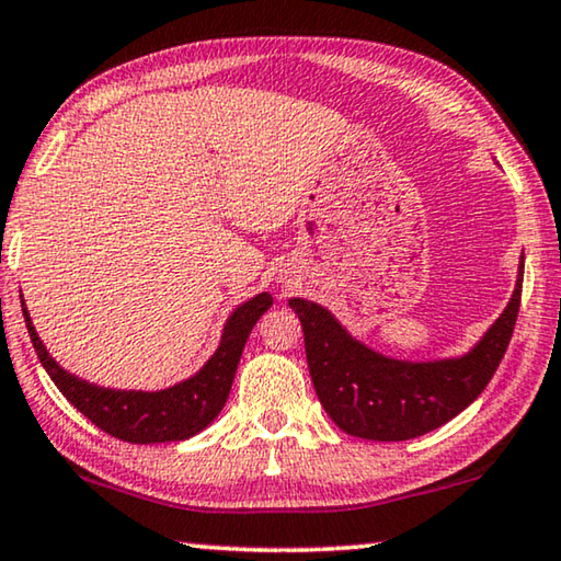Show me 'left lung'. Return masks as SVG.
I'll list each match as a JSON object with an SVG mask.
<instances>
[{
	"label": "left lung",
	"instance_id": "left-lung-1",
	"mask_svg": "<svg viewBox=\"0 0 561 561\" xmlns=\"http://www.w3.org/2000/svg\"><path fill=\"white\" fill-rule=\"evenodd\" d=\"M522 279L524 254L500 319L467 354L434 362L385 357L354 340L322 305L289 299L305 332L309 375L324 412L342 432L375 442L414 439L455 420L500 367L519 314Z\"/></svg>",
	"mask_w": 561,
	"mask_h": 561
}]
</instances>
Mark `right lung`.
I'll return each mask as SVG.
<instances>
[{
    "mask_svg": "<svg viewBox=\"0 0 561 561\" xmlns=\"http://www.w3.org/2000/svg\"><path fill=\"white\" fill-rule=\"evenodd\" d=\"M270 307L272 295H266V291L239 305L227 319L217 352L211 354L197 375L169 389H159V392H137V389L89 385L87 379H79L69 375L67 369H61L49 357L47 346L42 344L22 299L24 322L30 329L34 352H37L42 367L47 369L59 392L102 432L129 444L182 442L215 422L227 402L229 389H232L247 336L256 324V319Z\"/></svg>",
    "mask_w": 561,
    "mask_h": 561,
    "instance_id": "1",
    "label": "right lung"
}]
</instances>
